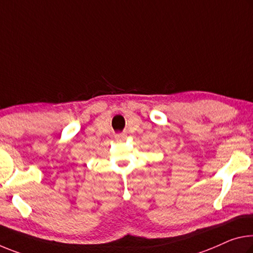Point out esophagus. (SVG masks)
Segmentation results:
<instances>
[{
    "label": "esophagus",
    "instance_id": "34e87169",
    "mask_svg": "<svg viewBox=\"0 0 253 253\" xmlns=\"http://www.w3.org/2000/svg\"><path fill=\"white\" fill-rule=\"evenodd\" d=\"M116 139H117L118 142H122V141H125L126 139V135L125 134H120L116 136Z\"/></svg>",
    "mask_w": 253,
    "mask_h": 253
}]
</instances>
